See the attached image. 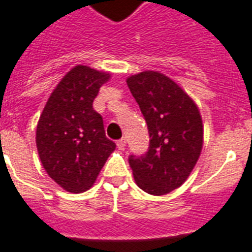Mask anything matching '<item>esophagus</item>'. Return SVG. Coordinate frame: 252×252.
Returning <instances> with one entry per match:
<instances>
[{
	"label": "esophagus",
	"mask_w": 252,
	"mask_h": 252,
	"mask_svg": "<svg viewBox=\"0 0 252 252\" xmlns=\"http://www.w3.org/2000/svg\"><path fill=\"white\" fill-rule=\"evenodd\" d=\"M116 145H118V148L120 150H124L126 149V138H120L118 142H116Z\"/></svg>",
	"instance_id": "1"
}]
</instances>
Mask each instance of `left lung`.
<instances>
[{
  "instance_id": "1",
  "label": "left lung",
  "mask_w": 252,
  "mask_h": 252,
  "mask_svg": "<svg viewBox=\"0 0 252 252\" xmlns=\"http://www.w3.org/2000/svg\"><path fill=\"white\" fill-rule=\"evenodd\" d=\"M126 85L150 136L146 154L129 157L134 182L150 195H166L187 180L203 149L199 107L179 85L159 72L133 74L126 78Z\"/></svg>"
}]
</instances>
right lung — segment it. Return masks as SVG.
I'll use <instances>...</instances> for the list:
<instances>
[{"label": "right lung", "instance_id": "add662e5", "mask_svg": "<svg viewBox=\"0 0 252 252\" xmlns=\"http://www.w3.org/2000/svg\"><path fill=\"white\" fill-rule=\"evenodd\" d=\"M110 77L77 65L57 84L39 118L36 148L41 165L65 191L81 193L93 187L116 148L106 137L102 116L93 108Z\"/></svg>", "mask_w": 252, "mask_h": 252}]
</instances>
